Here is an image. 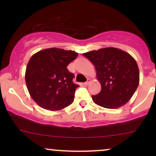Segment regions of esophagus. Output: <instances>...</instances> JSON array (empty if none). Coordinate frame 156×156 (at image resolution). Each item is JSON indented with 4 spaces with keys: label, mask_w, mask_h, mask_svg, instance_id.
Masks as SVG:
<instances>
[{
    "label": "esophagus",
    "mask_w": 156,
    "mask_h": 156,
    "mask_svg": "<svg viewBox=\"0 0 156 156\" xmlns=\"http://www.w3.org/2000/svg\"><path fill=\"white\" fill-rule=\"evenodd\" d=\"M90 82H91V80L89 79V78H88V79H87V81H86L85 83H84L83 84H84V85H85V86H88L89 84L90 83Z\"/></svg>",
    "instance_id": "1"
}]
</instances>
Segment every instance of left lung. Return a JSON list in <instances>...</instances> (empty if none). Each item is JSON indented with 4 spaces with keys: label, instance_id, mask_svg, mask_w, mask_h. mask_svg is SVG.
<instances>
[{
    "label": "left lung",
    "instance_id": "obj_1",
    "mask_svg": "<svg viewBox=\"0 0 156 156\" xmlns=\"http://www.w3.org/2000/svg\"><path fill=\"white\" fill-rule=\"evenodd\" d=\"M94 65L101 91L92 95L94 103L114 109L130 101L139 83L136 60L127 52L116 48H105L83 53Z\"/></svg>",
    "mask_w": 156,
    "mask_h": 156
}]
</instances>
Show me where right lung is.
<instances>
[{
    "instance_id": "1",
    "label": "right lung",
    "mask_w": 156,
    "mask_h": 156,
    "mask_svg": "<svg viewBox=\"0 0 156 156\" xmlns=\"http://www.w3.org/2000/svg\"><path fill=\"white\" fill-rule=\"evenodd\" d=\"M77 56L75 51L52 48L31 57L25 78L30 95L39 106L58 111L73 103L79 86L73 83L74 74L67 67Z\"/></svg>"
}]
</instances>
